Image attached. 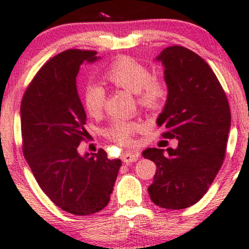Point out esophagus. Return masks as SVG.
I'll list each match as a JSON object with an SVG mask.
<instances>
[{"label": "esophagus", "instance_id": "34e87169", "mask_svg": "<svg viewBox=\"0 0 249 249\" xmlns=\"http://www.w3.org/2000/svg\"><path fill=\"white\" fill-rule=\"evenodd\" d=\"M139 158L138 153H131V152H125L124 155H122V160H124V163H131L136 162Z\"/></svg>", "mask_w": 249, "mask_h": 249}]
</instances>
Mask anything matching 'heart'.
Masks as SVG:
<instances>
[{
  "instance_id": "b5f03b06",
  "label": "heart",
  "mask_w": 249,
  "mask_h": 249,
  "mask_svg": "<svg viewBox=\"0 0 249 249\" xmlns=\"http://www.w3.org/2000/svg\"><path fill=\"white\" fill-rule=\"evenodd\" d=\"M105 77L117 87L137 95L138 103L148 108H158L164 102L168 90L161 79L153 77V73L144 64L128 56L119 57L108 67ZM107 93L96 84H88L85 88L84 104L90 115H98L103 111ZM139 122L117 119L107 129L105 134L120 145L130 144L135 132L141 130Z\"/></svg>"
}]
</instances>
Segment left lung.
Returning <instances> with one entry per match:
<instances>
[{"label":"left lung","mask_w":249,"mask_h":249,"mask_svg":"<svg viewBox=\"0 0 249 249\" xmlns=\"http://www.w3.org/2000/svg\"><path fill=\"white\" fill-rule=\"evenodd\" d=\"M164 67L168 97L156 119L163 138L177 148H147L142 156L156 164L148 187L152 202L168 210L196 204L222 166L231 125L229 102L209 64L182 46L166 47L155 57Z\"/></svg>","instance_id":"obj_1"}]
</instances>
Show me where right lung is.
<instances>
[{"instance_id": "add662e5", "label": "right lung", "mask_w": 249, "mask_h": 249, "mask_svg": "<svg viewBox=\"0 0 249 249\" xmlns=\"http://www.w3.org/2000/svg\"><path fill=\"white\" fill-rule=\"evenodd\" d=\"M95 51L68 50L40 68L20 107L22 151L49 198L74 215H90L108 204L121 166L103 149L80 155L87 136L86 112L77 89L84 62L100 60Z\"/></svg>"}]
</instances>
